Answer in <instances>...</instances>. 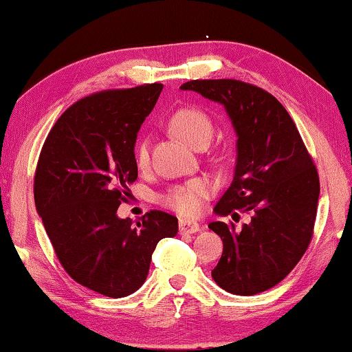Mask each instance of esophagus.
<instances>
[{
    "mask_svg": "<svg viewBox=\"0 0 352 352\" xmlns=\"http://www.w3.org/2000/svg\"><path fill=\"white\" fill-rule=\"evenodd\" d=\"M178 228H180L182 234H192V232H197L201 230L199 223H196V221H188V220H180Z\"/></svg>",
    "mask_w": 352,
    "mask_h": 352,
    "instance_id": "esophagus-1",
    "label": "esophagus"
}]
</instances>
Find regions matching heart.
<instances>
[{
  "instance_id": "b5f03b06",
  "label": "heart",
  "mask_w": 352,
  "mask_h": 352,
  "mask_svg": "<svg viewBox=\"0 0 352 352\" xmlns=\"http://www.w3.org/2000/svg\"><path fill=\"white\" fill-rule=\"evenodd\" d=\"M169 127L175 135L195 148L209 142L212 133H214V122H212L210 116L196 107H185L177 110L170 116ZM133 157H135L137 167H140V169H145L148 166V162H150V142L146 138H142L137 143ZM212 192H214V183L209 178H195V180L183 183V185L170 188L160 197V201L162 206L169 207L177 214L183 217H195L199 214L202 204L206 199H209Z\"/></svg>"
}]
</instances>
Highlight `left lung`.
<instances>
[{
  "instance_id": "obj_1",
  "label": "left lung",
  "mask_w": 352,
  "mask_h": 352,
  "mask_svg": "<svg viewBox=\"0 0 352 352\" xmlns=\"http://www.w3.org/2000/svg\"><path fill=\"white\" fill-rule=\"evenodd\" d=\"M221 103L237 135L234 178L215 214L249 212L237 228L212 221L223 254L212 277L234 295H256L274 287L308 249L319 201V175L294 120L276 97L237 79H195L182 84Z\"/></svg>"
}]
</instances>
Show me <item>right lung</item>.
Segmentation results:
<instances>
[{
    "mask_svg": "<svg viewBox=\"0 0 352 352\" xmlns=\"http://www.w3.org/2000/svg\"><path fill=\"white\" fill-rule=\"evenodd\" d=\"M162 84L92 94L58 118L34 174V204L63 270L87 289L122 298L142 287L157 242L178 220L150 210L137 226L118 207L137 180V133Z\"/></svg>",
    "mask_w": 352,
    "mask_h": 352,
    "instance_id": "add662e5",
    "label": "right lung"
}]
</instances>
